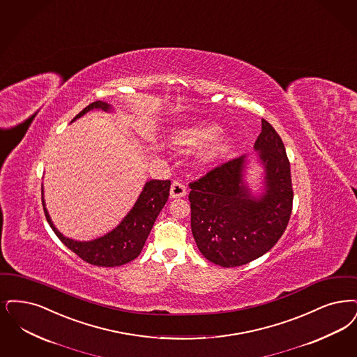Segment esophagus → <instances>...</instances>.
<instances>
[{
    "label": "esophagus",
    "instance_id": "esophagus-1",
    "mask_svg": "<svg viewBox=\"0 0 357 357\" xmlns=\"http://www.w3.org/2000/svg\"><path fill=\"white\" fill-rule=\"evenodd\" d=\"M185 194H187V187L185 183L178 182V181L172 183V188H170L172 198H182V197H185Z\"/></svg>",
    "mask_w": 357,
    "mask_h": 357
}]
</instances>
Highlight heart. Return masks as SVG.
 Instances as JSON below:
<instances>
[{"instance_id":"obj_1","label":"heart","mask_w":357,"mask_h":357,"mask_svg":"<svg viewBox=\"0 0 357 357\" xmlns=\"http://www.w3.org/2000/svg\"><path fill=\"white\" fill-rule=\"evenodd\" d=\"M223 128L216 123H199L194 126L178 128L172 134V142L179 147H200L215 141ZM234 149V139L231 137L223 138L207 147L200 155L203 162H214L216 159L226 157Z\"/></svg>"}]
</instances>
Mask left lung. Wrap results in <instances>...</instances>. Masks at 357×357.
I'll list each match as a JSON object with an SVG mask.
<instances>
[{"label": "left lung", "mask_w": 357, "mask_h": 357, "mask_svg": "<svg viewBox=\"0 0 357 357\" xmlns=\"http://www.w3.org/2000/svg\"><path fill=\"white\" fill-rule=\"evenodd\" d=\"M266 170V192L251 197L243 182L245 158L225 162L190 182L191 231L202 255L231 268L264 255L282 238L292 213L289 160L266 119L255 142Z\"/></svg>", "instance_id": "8db88e82"}]
</instances>
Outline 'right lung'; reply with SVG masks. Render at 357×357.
Wrapping results in <instances>:
<instances>
[{"label":"right lung","mask_w":357,"mask_h":357,"mask_svg":"<svg viewBox=\"0 0 357 357\" xmlns=\"http://www.w3.org/2000/svg\"><path fill=\"white\" fill-rule=\"evenodd\" d=\"M91 109H102L107 112L112 107L106 102L96 100L86 106L79 114L75 115L73 121L86 114ZM170 181H149L143 187L132 210L126 215L121 225L107 235L91 242H77L65 238L50 220V216L45 208L43 195V213L58 239L86 263L98 267H118L134 260L141 254L154 222L170 195Z\"/></svg>","instance_id":"right-lung-1"}]
</instances>
